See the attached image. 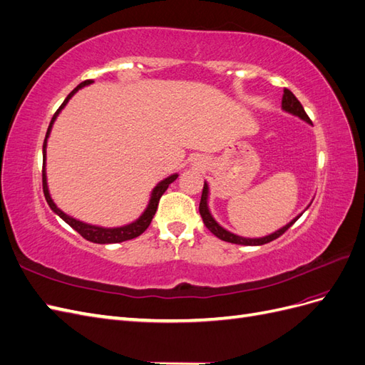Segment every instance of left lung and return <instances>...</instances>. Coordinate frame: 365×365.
<instances>
[{"instance_id": "1", "label": "left lung", "mask_w": 365, "mask_h": 365, "mask_svg": "<svg viewBox=\"0 0 365 365\" xmlns=\"http://www.w3.org/2000/svg\"><path fill=\"white\" fill-rule=\"evenodd\" d=\"M282 109L284 113H289L298 118L304 120L306 123H311V118L307 117V114L304 113V109L302 106V103L298 102V98L289 91V90H284L283 91V98H282ZM309 207V205H307ZM306 207V208H307ZM200 213L202 216V220L205 227L212 231V233L219 237L220 240H225V242H230V244H236V245H247V247H259V245H264L268 244V242H272L274 239L280 237L286 230L291 228L297 219L300 217L303 213L298 215L297 217H294L289 224H286L284 227H282L280 230L274 231V233L268 235V236H263V237H242V236H237L235 233H231V231L225 230L224 227H220L216 219L212 216V213H210V208H208V184L204 182V189H202V196H201V202H200Z\"/></svg>"}]
</instances>
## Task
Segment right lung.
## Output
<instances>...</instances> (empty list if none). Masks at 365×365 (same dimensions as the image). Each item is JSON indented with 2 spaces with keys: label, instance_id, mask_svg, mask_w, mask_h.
Returning <instances> with one entry per match:
<instances>
[{
  "label": "right lung",
  "instance_id": "obj_1",
  "mask_svg": "<svg viewBox=\"0 0 365 365\" xmlns=\"http://www.w3.org/2000/svg\"><path fill=\"white\" fill-rule=\"evenodd\" d=\"M93 81H85L82 82L79 86H76L74 90L68 94V97L65 98L63 103L61 105V108L56 111V114L53 115L51 121H50V126H48V130H47V135H46V140H43V146H42V157H43V169H42V187H43V196H46L47 200V204L50 205V208L53 210L54 213H56L62 220H65L71 228H74L77 233H79L83 239L90 240V242H94V244H118V242H125V240H130V239H135L138 237L141 233H145L146 228L150 225L153 216H155L157 213V208H158V202H160V197L163 196V193L168 190V187L178 178V173H173L170 176H168V178L160 181L155 189L152 190L150 193V200H149V204L146 207L145 212H143V215L134 220V222H130L128 225H123V227H115V228H105V227H97V225H91V224H85L82 222V220H77L71 216H68L67 213H63L61 208H58V205L53 202L51 200V195L48 192V184H47V172H46V160H47V141H48V137H50V132H51V128H53V123L56 121L58 115L61 114L62 109L65 108V105L68 103L70 98L81 90V88L86 86V85H91Z\"/></svg>",
  "mask_w": 365,
  "mask_h": 365
}]
</instances>
